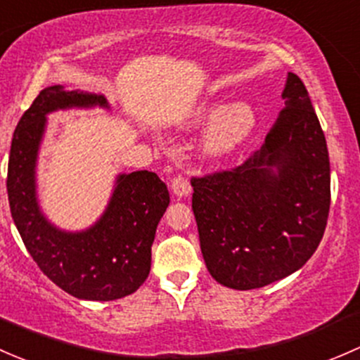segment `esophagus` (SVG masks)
Instances as JSON below:
<instances>
[{"mask_svg": "<svg viewBox=\"0 0 360 360\" xmlns=\"http://www.w3.org/2000/svg\"><path fill=\"white\" fill-rule=\"evenodd\" d=\"M191 181H188L187 176L176 175L173 176L172 180V191L176 198H185V195L191 194Z\"/></svg>", "mask_w": 360, "mask_h": 360, "instance_id": "34e87169", "label": "esophagus"}]
</instances>
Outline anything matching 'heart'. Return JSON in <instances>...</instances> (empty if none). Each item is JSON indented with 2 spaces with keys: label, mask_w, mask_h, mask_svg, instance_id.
<instances>
[{
  "label": "heart",
  "mask_w": 360,
  "mask_h": 360,
  "mask_svg": "<svg viewBox=\"0 0 360 360\" xmlns=\"http://www.w3.org/2000/svg\"><path fill=\"white\" fill-rule=\"evenodd\" d=\"M255 124V114L248 103L232 102L221 107L211 120L202 140V150L210 158H221L237 149Z\"/></svg>",
  "instance_id": "obj_1"
}]
</instances>
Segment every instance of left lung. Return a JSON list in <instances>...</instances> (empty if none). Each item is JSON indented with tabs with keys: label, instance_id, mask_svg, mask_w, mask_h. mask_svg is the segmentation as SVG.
<instances>
[{
	"label": "left lung",
	"instance_id": "8db88e82",
	"mask_svg": "<svg viewBox=\"0 0 360 360\" xmlns=\"http://www.w3.org/2000/svg\"><path fill=\"white\" fill-rule=\"evenodd\" d=\"M283 100L260 150L236 168L192 179L206 266L232 290H257L296 272L316 253L328 224V146L296 74H288Z\"/></svg>",
	"mask_w": 360,
	"mask_h": 360
}]
</instances>
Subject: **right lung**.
<instances>
[{
	"label": "right lung",
	"mask_w": 360,
	"mask_h": 360,
	"mask_svg": "<svg viewBox=\"0 0 360 360\" xmlns=\"http://www.w3.org/2000/svg\"><path fill=\"white\" fill-rule=\"evenodd\" d=\"M107 107L103 95L48 86L22 114L8 159L10 211L32 260L58 288L81 300L131 295L150 272L155 229L169 205L165 181L153 172L120 175L105 213L84 232L58 231L39 211L34 168L46 114L65 107Z\"/></svg>",
	"instance_id": "right-lung-1"
}]
</instances>
